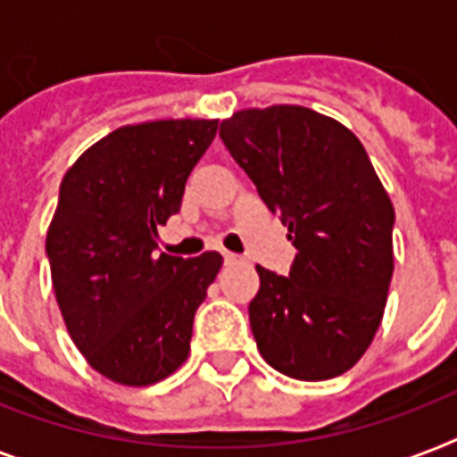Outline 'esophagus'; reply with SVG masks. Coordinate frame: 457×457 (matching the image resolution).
I'll use <instances>...</instances> for the list:
<instances>
[{"label": "esophagus", "mask_w": 457, "mask_h": 457, "mask_svg": "<svg viewBox=\"0 0 457 457\" xmlns=\"http://www.w3.org/2000/svg\"><path fill=\"white\" fill-rule=\"evenodd\" d=\"M222 258H225V263H228V265L239 263V261H242V258L237 256V253H229V251H228V253H222Z\"/></svg>", "instance_id": "esophagus-1"}]
</instances>
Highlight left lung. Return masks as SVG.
Wrapping results in <instances>:
<instances>
[{"mask_svg":"<svg viewBox=\"0 0 457 457\" xmlns=\"http://www.w3.org/2000/svg\"><path fill=\"white\" fill-rule=\"evenodd\" d=\"M220 139L296 246L289 278L256 265L251 332L294 379L344 375L375 339L394 275V206L361 139L305 106L244 109Z\"/></svg>","mask_w":457,"mask_h":457,"instance_id":"8db88e82","label":"left lung"}]
</instances>
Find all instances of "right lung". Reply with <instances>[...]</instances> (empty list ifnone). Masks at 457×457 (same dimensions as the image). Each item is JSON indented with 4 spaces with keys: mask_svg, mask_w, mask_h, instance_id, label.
<instances>
[{
    "mask_svg": "<svg viewBox=\"0 0 457 457\" xmlns=\"http://www.w3.org/2000/svg\"><path fill=\"white\" fill-rule=\"evenodd\" d=\"M215 132L218 120L201 118L125 125L61 179L46 232L54 294L78 351L111 382L149 386L189 355L222 256L156 253V239Z\"/></svg>",
    "mask_w": 457,
    "mask_h": 457,
    "instance_id": "1",
    "label": "right lung"
}]
</instances>
